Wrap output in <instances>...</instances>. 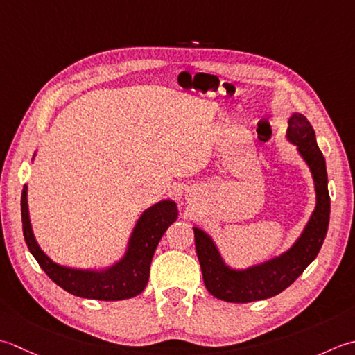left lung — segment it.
Returning <instances> with one entry per match:
<instances>
[{
  "instance_id": "8db88e82",
  "label": "left lung",
  "mask_w": 355,
  "mask_h": 355,
  "mask_svg": "<svg viewBox=\"0 0 355 355\" xmlns=\"http://www.w3.org/2000/svg\"><path fill=\"white\" fill-rule=\"evenodd\" d=\"M286 137L297 146L308 164L315 187V208L300 237L284 254L252 265L247 270H233L223 262L220 252L204 230L193 227L194 243L204 284L214 297L233 303H248L270 299L284 291L319 254L329 225V193L327 164L317 146L315 133L309 121L300 113L288 119Z\"/></svg>"
}]
</instances>
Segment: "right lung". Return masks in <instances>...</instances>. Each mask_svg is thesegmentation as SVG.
<instances>
[{"label":"right lung","mask_w":355,"mask_h":355,"mask_svg":"<svg viewBox=\"0 0 355 355\" xmlns=\"http://www.w3.org/2000/svg\"><path fill=\"white\" fill-rule=\"evenodd\" d=\"M21 219L28 251L58 286L83 299L124 300L141 294L148 284L150 263L165 231L178 219L173 200H161L137 219L124 257L105 270H75L55 263L44 254L33 236L27 207V185L21 194Z\"/></svg>","instance_id":"right-lung-1"}]
</instances>
